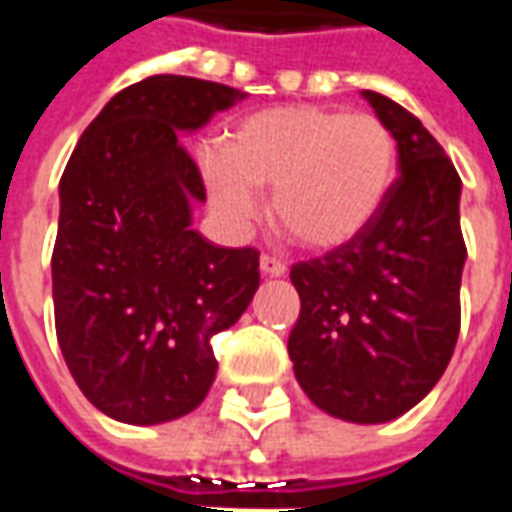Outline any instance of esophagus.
Returning a JSON list of instances; mask_svg holds the SVG:
<instances>
[{
    "label": "esophagus",
    "instance_id": "esophagus-1",
    "mask_svg": "<svg viewBox=\"0 0 512 512\" xmlns=\"http://www.w3.org/2000/svg\"><path fill=\"white\" fill-rule=\"evenodd\" d=\"M260 271L266 274V277H282L288 266H285V260H279L277 255H263L260 257Z\"/></svg>",
    "mask_w": 512,
    "mask_h": 512
}]
</instances>
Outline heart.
I'll list each match as a JSON object with an SVG mask.
<instances>
[{"label":"heart","instance_id":"1","mask_svg":"<svg viewBox=\"0 0 512 512\" xmlns=\"http://www.w3.org/2000/svg\"><path fill=\"white\" fill-rule=\"evenodd\" d=\"M397 178L395 131L373 112L293 104L241 120L222 156L205 158L213 202L235 222L252 219L255 191L307 249L348 244L376 219Z\"/></svg>","mask_w":512,"mask_h":512}]
</instances>
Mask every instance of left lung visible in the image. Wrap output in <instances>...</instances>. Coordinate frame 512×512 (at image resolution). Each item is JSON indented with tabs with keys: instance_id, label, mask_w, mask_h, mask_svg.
Masks as SVG:
<instances>
[{
	"instance_id": "8db88e82",
	"label": "left lung",
	"mask_w": 512,
	"mask_h": 512,
	"mask_svg": "<svg viewBox=\"0 0 512 512\" xmlns=\"http://www.w3.org/2000/svg\"><path fill=\"white\" fill-rule=\"evenodd\" d=\"M397 139L400 175L362 233L290 268L301 312L288 354L332 417L376 425L436 386L461 332V178L408 109L362 90Z\"/></svg>"
}]
</instances>
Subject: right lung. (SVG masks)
Instances as JSON below:
<instances>
[{"label": "right lung", "instance_id": "right-lung-1", "mask_svg": "<svg viewBox=\"0 0 512 512\" xmlns=\"http://www.w3.org/2000/svg\"><path fill=\"white\" fill-rule=\"evenodd\" d=\"M244 93L191 76H147L84 128L60 180L51 255L65 365L106 417L158 425L200 406L216 376L211 340L260 285V252L191 230L205 183L180 131Z\"/></svg>", "mask_w": 512, "mask_h": 512}]
</instances>
